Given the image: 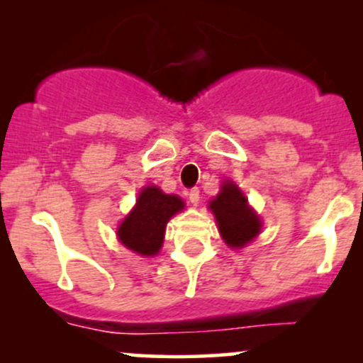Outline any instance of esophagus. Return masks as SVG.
Segmentation results:
<instances>
[{
	"label": "esophagus",
	"instance_id": "obj_1",
	"mask_svg": "<svg viewBox=\"0 0 363 363\" xmlns=\"http://www.w3.org/2000/svg\"><path fill=\"white\" fill-rule=\"evenodd\" d=\"M187 198H189L191 205H198L199 203V189L198 187H193V189H189V193H187Z\"/></svg>",
	"mask_w": 363,
	"mask_h": 363
}]
</instances>
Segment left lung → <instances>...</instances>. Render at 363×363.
I'll use <instances>...</instances> for the list:
<instances>
[{
    "label": "left lung",
    "mask_w": 363,
    "mask_h": 363,
    "mask_svg": "<svg viewBox=\"0 0 363 363\" xmlns=\"http://www.w3.org/2000/svg\"><path fill=\"white\" fill-rule=\"evenodd\" d=\"M210 210L228 247H244L261 232V218L234 182H223L222 191L210 201Z\"/></svg>",
    "instance_id": "left-lung-1"
}]
</instances>
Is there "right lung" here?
Segmentation results:
<instances>
[{"label": "right lung", "mask_w": 363, "mask_h": 363, "mask_svg": "<svg viewBox=\"0 0 363 363\" xmlns=\"http://www.w3.org/2000/svg\"><path fill=\"white\" fill-rule=\"evenodd\" d=\"M182 208L179 196L165 194L157 186L143 187L135 208L118 227V239L140 256H155L164 244L167 222Z\"/></svg>", "instance_id": "add662e5"}]
</instances>
